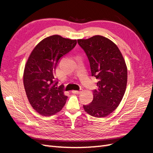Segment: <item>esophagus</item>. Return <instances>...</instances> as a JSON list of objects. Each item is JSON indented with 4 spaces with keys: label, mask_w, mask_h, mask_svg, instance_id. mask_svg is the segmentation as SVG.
Masks as SVG:
<instances>
[{
    "label": "esophagus",
    "mask_w": 153,
    "mask_h": 153,
    "mask_svg": "<svg viewBox=\"0 0 153 153\" xmlns=\"http://www.w3.org/2000/svg\"><path fill=\"white\" fill-rule=\"evenodd\" d=\"M71 92L74 94H77V95H79V94H81L82 93V89H81L80 91H76V90H73L71 91Z\"/></svg>",
    "instance_id": "esophagus-1"
}]
</instances>
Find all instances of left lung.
Returning <instances> with one entry per match:
<instances>
[{
  "label": "left lung",
  "mask_w": 153,
  "mask_h": 153,
  "mask_svg": "<svg viewBox=\"0 0 153 153\" xmlns=\"http://www.w3.org/2000/svg\"><path fill=\"white\" fill-rule=\"evenodd\" d=\"M77 43L88 57L92 76L99 81L93 101L83 108L91 116L103 118L114 112L124 95L128 82L125 60L117 45L101 35L78 39Z\"/></svg>",
  "instance_id": "left-lung-1"
}]
</instances>
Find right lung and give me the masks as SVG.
<instances>
[{
    "instance_id": "obj_1",
    "label": "right lung",
    "mask_w": 153,
    "mask_h": 153,
    "mask_svg": "<svg viewBox=\"0 0 153 153\" xmlns=\"http://www.w3.org/2000/svg\"><path fill=\"white\" fill-rule=\"evenodd\" d=\"M76 39L54 35L40 41L29 56L24 71V85L33 108L44 116L60 112L66 102L61 87H57L55 70L60 58L76 45Z\"/></svg>"
}]
</instances>
